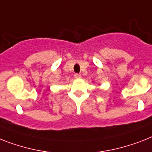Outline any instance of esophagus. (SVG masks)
I'll return each mask as SVG.
<instances>
[{"mask_svg":"<svg viewBox=\"0 0 152 152\" xmlns=\"http://www.w3.org/2000/svg\"><path fill=\"white\" fill-rule=\"evenodd\" d=\"M74 77L76 79H80L81 78V75L80 74H78V73H76L75 75H74Z\"/></svg>","mask_w":152,"mask_h":152,"instance_id":"esophagus-1","label":"esophagus"}]
</instances>
